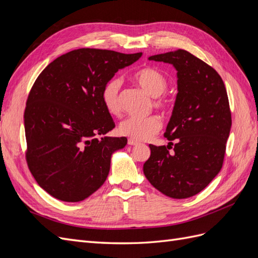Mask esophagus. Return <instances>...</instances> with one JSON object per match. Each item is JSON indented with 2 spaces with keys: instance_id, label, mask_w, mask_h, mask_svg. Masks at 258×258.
Returning <instances> with one entry per match:
<instances>
[{
  "instance_id": "1",
  "label": "esophagus",
  "mask_w": 258,
  "mask_h": 258,
  "mask_svg": "<svg viewBox=\"0 0 258 258\" xmlns=\"http://www.w3.org/2000/svg\"><path fill=\"white\" fill-rule=\"evenodd\" d=\"M128 144H129V145H132V146H136V145H139L140 143H139L138 141H135V140L129 139V140H128Z\"/></svg>"
}]
</instances>
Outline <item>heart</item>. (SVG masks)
I'll use <instances>...</instances> for the list:
<instances>
[{"instance_id":"b5f03b06","label":"heart","mask_w":258,"mask_h":258,"mask_svg":"<svg viewBox=\"0 0 258 258\" xmlns=\"http://www.w3.org/2000/svg\"><path fill=\"white\" fill-rule=\"evenodd\" d=\"M134 79L136 83L148 95L153 97V106L162 112H168L172 102L168 96L163 95L168 87V80L158 70L154 68H144L138 71ZM122 81L119 77H113L107 81L101 91V100L107 113L118 116L121 112L119 92ZM161 129V121L157 116L151 115L144 118L128 117L119 123L118 132L135 141H145L151 139Z\"/></svg>"}]
</instances>
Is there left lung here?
Here are the masks:
<instances>
[{"label": "left lung", "instance_id": "left-lung-1", "mask_svg": "<svg viewBox=\"0 0 258 258\" xmlns=\"http://www.w3.org/2000/svg\"><path fill=\"white\" fill-rule=\"evenodd\" d=\"M148 59L176 69L178 92L165 132L170 143L150 144L144 174L166 196L189 198L205 189L222 169L231 128L227 91L212 67L184 49ZM174 139L175 145L172 143Z\"/></svg>", "mask_w": 258, "mask_h": 258}]
</instances>
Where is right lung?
Instances as JSON below:
<instances>
[{
	"mask_svg": "<svg viewBox=\"0 0 258 258\" xmlns=\"http://www.w3.org/2000/svg\"><path fill=\"white\" fill-rule=\"evenodd\" d=\"M141 56L80 48L54 59L38 75L23 115L26 159L37 184L52 197L79 202L105 182L111 156L127 139L97 138L115 127L101 91Z\"/></svg>",
	"mask_w": 258,
	"mask_h": 258,
	"instance_id": "add662e5",
	"label": "right lung"
}]
</instances>
